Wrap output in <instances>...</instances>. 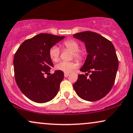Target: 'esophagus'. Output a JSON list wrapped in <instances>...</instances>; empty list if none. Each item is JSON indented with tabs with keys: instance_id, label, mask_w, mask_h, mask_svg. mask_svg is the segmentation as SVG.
Listing matches in <instances>:
<instances>
[{
	"instance_id": "esophagus-1",
	"label": "esophagus",
	"mask_w": 133,
	"mask_h": 133,
	"mask_svg": "<svg viewBox=\"0 0 133 133\" xmlns=\"http://www.w3.org/2000/svg\"><path fill=\"white\" fill-rule=\"evenodd\" d=\"M69 76V73H64V77H68Z\"/></svg>"
}]
</instances>
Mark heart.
Instances as JSON below:
<instances>
[{
  "instance_id": "heart-1",
  "label": "heart",
  "mask_w": 133,
  "mask_h": 133,
  "mask_svg": "<svg viewBox=\"0 0 133 133\" xmlns=\"http://www.w3.org/2000/svg\"><path fill=\"white\" fill-rule=\"evenodd\" d=\"M63 45L65 48L72 52V57L78 61H81L84 59L85 52L84 49L80 48L79 43L74 39H67L63 43ZM49 55L50 59L53 62H57L59 59L60 49L57 46H52L49 49ZM77 64L75 62L61 61L55 66V69L58 71H62L65 73H69L76 69Z\"/></svg>"
}]
</instances>
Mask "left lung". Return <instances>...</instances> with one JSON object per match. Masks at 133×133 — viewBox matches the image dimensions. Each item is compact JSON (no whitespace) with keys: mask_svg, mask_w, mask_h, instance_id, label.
Returning <instances> with one entry per match:
<instances>
[{"mask_svg":"<svg viewBox=\"0 0 133 133\" xmlns=\"http://www.w3.org/2000/svg\"><path fill=\"white\" fill-rule=\"evenodd\" d=\"M85 43L88 52L87 58L73 85L76 94L85 100L95 102L109 93L116 79L118 59L114 46L110 40L98 33L90 31L73 35ZM90 73L89 78L87 76Z\"/></svg>","mask_w":133,"mask_h":133,"instance_id":"left-lung-1","label":"left lung"}]
</instances>
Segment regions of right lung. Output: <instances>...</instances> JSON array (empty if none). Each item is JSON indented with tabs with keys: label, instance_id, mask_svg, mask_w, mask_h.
Masks as SVG:
<instances>
[{
	"label": "right lung",
	"instance_id": "1",
	"mask_svg": "<svg viewBox=\"0 0 133 133\" xmlns=\"http://www.w3.org/2000/svg\"><path fill=\"white\" fill-rule=\"evenodd\" d=\"M65 36L40 33L22 43L14 58L15 79L17 85L27 98L36 103H46L53 99L64 79L62 71L49 74L53 63L49 49Z\"/></svg>",
	"mask_w": 133,
	"mask_h": 133
}]
</instances>
